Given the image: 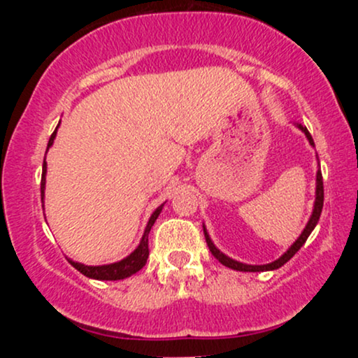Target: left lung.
<instances>
[{
    "label": "left lung",
    "instance_id": "left-lung-1",
    "mask_svg": "<svg viewBox=\"0 0 358 358\" xmlns=\"http://www.w3.org/2000/svg\"><path fill=\"white\" fill-rule=\"evenodd\" d=\"M299 129L303 131V133L306 134L308 141H310L311 146H315L313 143V138H311L310 131L306 129V126H301L298 124ZM322 208H323V176H322V171H316V196H315V207H313V213H311L310 220H308L305 231L301 232V236L298 237L296 242H294L293 245H291L289 249L286 250L285 254H282L281 257L276 259V261L269 262V264H261V266H252V264H244V262H239V261H234V259H231L229 256H225V254H222L219 249L213 245V242L210 239V236H208L207 229H205L203 225V234H205V241H207V245L208 249H210L212 256L215 259H219V262H222L224 266H227V268L231 269H236V271H244V273H261V271H274L278 268H281V266H285L287 261H289L291 257L294 256V254L298 252L299 249H301V245L305 244L308 237H310V234L313 232V229L316 227V224H318L320 220V215H322Z\"/></svg>",
    "mask_w": 358,
    "mask_h": 358
}]
</instances>
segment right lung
<instances>
[{"label":"right lung","mask_w":358,"mask_h":358,"mask_svg":"<svg viewBox=\"0 0 358 358\" xmlns=\"http://www.w3.org/2000/svg\"><path fill=\"white\" fill-rule=\"evenodd\" d=\"M57 127H59V126H57ZM55 134H57V129L53 131L50 139H48L47 151H48V148L53 145ZM45 175H47V162L43 159L42 188H40V190H42V200H43V193H45ZM162 208H163V205H159V207L156 208L153 213H151V217H150V220H148V225L145 229V234H143V237H141V242H139V245L133 250V252L129 254V256L122 259V261L113 262V264H106V266H85V264H80V262L72 261V259H69V261H71V264L73 266V268H76L77 271H80L84 276L92 278V279H99V281H117V279H124V278L133 276V274H136L138 271L146 264L148 256H150V249H148V234H150L151 227H153L155 220L158 219Z\"/></svg>","instance_id":"1"}]
</instances>
